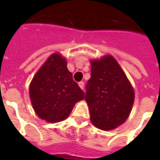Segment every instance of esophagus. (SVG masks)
<instances>
[{
  "mask_svg": "<svg viewBox=\"0 0 160 160\" xmlns=\"http://www.w3.org/2000/svg\"><path fill=\"white\" fill-rule=\"evenodd\" d=\"M79 86H80V87L82 89V90H84V87H85V84H84L83 81H80L79 82Z\"/></svg>",
  "mask_w": 160,
  "mask_h": 160,
  "instance_id": "1",
  "label": "esophagus"
}]
</instances>
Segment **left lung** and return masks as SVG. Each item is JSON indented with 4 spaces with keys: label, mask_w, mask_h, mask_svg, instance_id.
<instances>
[{
    "label": "left lung",
    "mask_w": 160,
    "mask_h": 160,
    "mask_svg": "<svg viewBox=\"0 0 160 160\" xmlns=\"http://www.w3.org/2000/svg\"><path fill=\"white\" fill-rule=\"evenodd\" d=\"M85 99L95 127L111 130L126 121L134 104L131 84L114 57L92 61Z\"/></svg>",
    "instance_id": "left-lung-1"
}]
</instances>
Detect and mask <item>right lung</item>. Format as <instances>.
I'll return each instance as SVG.
<instances>
[{
	"instance_id": "right-lung-1",
	"label": "right lung",
	"mask_w": 160,
	"mask_h": 160,
	"mask_svg": "<svg viewBox=\"0 0 160 160\" xmlns=\"http://www.w3.org/2000/svg\"><path fill=\"white\" fill-rule=\"evenodd\" d=\"M33 109L41 119L57 122L66 119L85 92L73 80L66 60L53 54L33 77L30 85Z\"/></svg>"
}]
</instances>
